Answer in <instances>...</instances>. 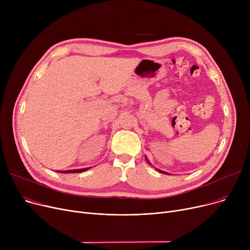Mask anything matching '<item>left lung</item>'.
I'll return each instance as SVG.
<instances>
[{"label":"left lung","mask_w":250,"mask_h":250,"mask_svg":"<svg viewBox=\"0 0 250 250\" xmlns=\"http://www.w3.org/2000/svg\"><path fill=\"white\" fill-rule=\"evenodd\" d=\"M146 160H147V162H148L150 165H152V164L149 162V160H148L147 158H146ZM156 170H157V171H159L160 173H164V174H168V175H169V173H167V172H165V171H162V170H160V169H157V168H156Z\"/></svg>","instance_id":"left-lung-1"}]
</instances>
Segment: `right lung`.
Here are the masks:
<instances>
[{"label": "right lung", "mask_w": 250, "mask_h": 250, "mask_svg": "<svg viewBox=\"0 0 250 250\" xmlns=\"http://www.w3.org/2000/svg\"><path fill=\"white\" fill-rule=\"evenodd\" d=\"M91 167L89 168H82V169H73V170H63V171H58L60 173H79V172H83L85 171V170H88L90 169Z\"/></svg>", "instance_id": "obj_1"}]
</instances>
